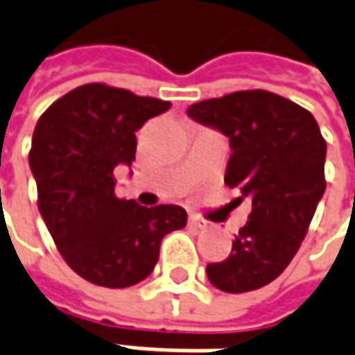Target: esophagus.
<instances>
[{
    "mask_svg": "<svg viewBox=\"0 0 355 355\" xmlns=\"http://www.w3.org/2000/svg\"><path fill=\"white\" fill-rule=\"evenodd\" d=\"M189 224H190V227H194V230H208V226H210L206 220H200L198 216H190Z\"/></svg>",
    "mask_w": 355,
    "mask_h": 355,
    "instance_id": "1",
    "label": "esophagus"
}]
</instances>
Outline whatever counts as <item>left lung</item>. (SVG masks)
I'll use <instances>...</instances> for the list:
<instances>
[{
    "label": "left lung",
    "mask_w": 355,
    "mask_h": 355,
    "mask_svg": "<svg viewBox=\"0 0 355 355\" xmlns=\"http://www.w3.org/2000/svg\"><path fill=\"white\" fill-rule=\"evenodd\" d=\"M189 117L230 139L226 182L251 200L232 253L206 275L226 293L255 291L281 275L299 251L326 190V141L309 110L267 90L204 100Z\"/></svg>",
    "instance_id": "left-lung-1"
}]
</instances>
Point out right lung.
Returning <instances> with one entry per match:
<instances>
[{
  "label": "right lung",
  "instance_id": "add662e5",
  "mask_svg": "<svg viewBox=\"0 0 355 355\" xmlns=\"http://www.w3.org/2000/svg\"><path fill=\"white\" fill-rule=\"evenodd\" d=\"M168 107L157 98L84 84L37 121L29 166L39 212L68 267L94 285H137L151 275L166 234L187 226L180 206L147 208L116 194L114 168L135 161V131Z\"/></svg>",
  "mask_w": 355,
  "mask_h": 355
}]
</instances>
